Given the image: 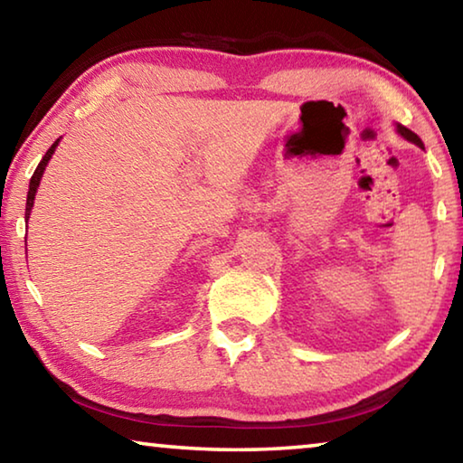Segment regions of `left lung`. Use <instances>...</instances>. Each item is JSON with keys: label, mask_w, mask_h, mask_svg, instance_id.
I'll list each match as a JSON object with an SVG mask.
<instances>
[{"label": "left lung", "mask_w": 463, "mask_h": 463, "mask_svg": "<svg viewBox=\"0 0 463 463\" xmlns=\"http://www.w3.org/2000/svg\"><path fill=\"white\" fill-rule=\"evenodd\" d=\"M398 132H401V135L404 137V138H409V140H412L414 145H419V146H422V140L419 138V135H414V132L411 130V128H406V127H402V124H398ZM425 148V146H422Z\"/></svg>", "instance_id": "left-lung-1"}]
</instances>
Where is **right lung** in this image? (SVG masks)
Returning a JSON list of instances; mask_svg holds the SVG:
<instances>
[{
    "instance_id": "right-lung-1",
    "label": "right lung",
    "mask_w": 463,
    "mask_h": 463,
    "mask_svg": "<svg viewBox=\"0 0 463 463\" xmlns=\"http://www.w3.org/2000/svg\"><path fill=\"white\" fill-rule=\"evenodd\" d=\"M57 145H59V138L54 140L49 151H46V155L43 156V161L38 163V167H36V171H34L33 179H30V190H28V198H26V221H28V216H30V210H33L34 195H36V187H38V184H41V177H43V174H44L46 163H49V159L52 156V153H54V148H57Z\"/></svg>"
}]
</instances>
